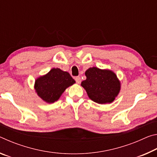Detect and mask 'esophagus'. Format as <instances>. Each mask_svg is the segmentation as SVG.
<instances>
[{"instance_id":"obj_1","label":"esophagus","mask_w":157,"mask_h":157,"mask_svg":"<svg viewBox=\"0 0 157 157\" xmlns=\"http://www.w3.org/2000/svg\"><path fill=\"white\" fill-rule=\"evenodd\" d=\"M75 81H76V82L78 84H79L81 82V78L79 76H78V77H76L75 78Z\"/></svg>"}]
</instances>
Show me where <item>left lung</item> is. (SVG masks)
<instances>
[{
	"label": "left lung",
	"instance_id": "obj_1",
	"mask_svg": "<svg viewBox=\"0 0 157 157\" xmlns=\"http://www.w3.org/2000/svg\"><path fill=\"white\" fill-rule=\"evenodd\" d=\"M86 80L81 85L91 100L98 104L111 103L121 90V83L113 71L89 68L85 72Z\"/></svg>",
	"mask_w": 157,
	"mask_h": 157
}]
</instances>
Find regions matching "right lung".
<instances>
[{
    "instance_id": "right-lung-1",
    "label": "right lung",
    "mask_w": 157,
    "mask_h": 157,
    "mask_svg": "<svg viewBox=\"0 0 157 157\" xmlns=\"http://www.w3.org/2000/svg\"><path fill=\"white\" fill-rule=\"evenodd\" d=\"M75 83L68 72L52 68L46 75L37 78L34 89L37 95L48 103L57 101L66 88Z\"/></svg>"
}]
</instances>
